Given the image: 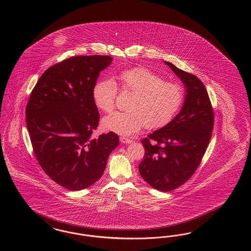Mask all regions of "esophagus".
I'll list each match as a JSON object with an SVG mask.
<instances>
[{
	"mask_svg": "<svg viewBox=\"0 0 251 251\" xmlns=\"http://www.w3.org/2000/svg\"><path fill=\"white\" fill-rule=\"evenodd\" d=\"M120 140H121L122 144H130V143L132 142V140H130L129 138L124 136L121 137V138H120Z\"/></svg>",
	"mask_w": 251,
	"mask_h": 251,
	"instance_id": "esophagus-1",
	"label": "esophagus"
}]
</instances>
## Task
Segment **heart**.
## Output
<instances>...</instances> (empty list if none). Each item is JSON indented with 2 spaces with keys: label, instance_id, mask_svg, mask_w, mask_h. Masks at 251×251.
<instances>
[{
  "label": "heart",
  "instance_id": "b5f03b06",
  "mask_svg": "<svg viewBox=\"0 0 251 251\" xmlns=\"http://www.w3.org/2000/svg\"><path fill=\"white\" fill-rule=\"evenodd\" d=\"M122 91L132 93L128 111H117L103 119L102 125L108 130L129 135L146 126L158 129L172 121L184 100V89L178 83L165 81L152 70L138 66L122 70L118 75ZM118 85L110 78L94 84L92 98L100 110L109 113L114 109Z\"/></svg>",
  "mask_w": 251,
  "mask_h": 251
}]
</instances>
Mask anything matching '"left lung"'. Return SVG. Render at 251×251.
<instances>
[{
  "label": "left lung",
  "instance_id": "obj_1",
  "mask_svg": "<svg viewBox=\"0 0 251 251\" xmlns=\"http://www.w3.org/2000/svg\"><path fill=\"white\" fill-rule=\"evenodd\" d=\"M180 78L187 95L182 109L165 127L144 138L142 177L152 188L170 191L187 182L200 166L210 143L214 113L204 84L197 76L165 62Z\"/></svg>",
  "mask_w": 251,
  "mask_h": 251
}]
</instances>
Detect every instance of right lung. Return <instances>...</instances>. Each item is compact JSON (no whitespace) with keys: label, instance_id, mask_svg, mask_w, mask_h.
Returning a JSON list of instances; mask_svg holds the SVG:
<instances>
[{"label":"right lung","instance_id":"1","mask_svg":"<svg viewBox=\"0 0 251 251\" xmlns=\"http://www.w3.org/2000/svg\"><path fill=\"white\" fill-rule=\"evenodd\" d=\"M111 60L106 55H84L54 64L40 76L26 104L36 159L54 182L67 190L97 182L120 143L113 131L92 136L99 122L92 89Z\"/></svg>","mask_w":251,"mask_h":251}]
</instances>
